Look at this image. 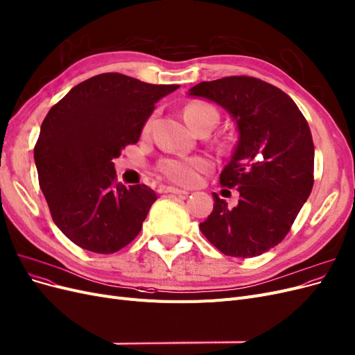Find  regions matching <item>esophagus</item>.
I'll use <instances>...</instances> for the list:
<instances>
[{
  "label": "esophagus",
  "mask_w": 355,
  "mask_h": 355,
  "mask_svg": "<svg viewBox=\"0 0 355 355\" xmlns=\"http://www.w3.org/2000/svg\"><path fill=\"white\" fill-rule=\"evenodd\" d=\"M164 192H168V193H175V195H188V193H189L188 191L178 189V188H173V187H166V188H164Z\"/></svg>",
  "instance_id": "34e87169"
}]
</instances>
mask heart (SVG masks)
<instances>
[{"instance_id":"1","label":"heart","mask_w":355,"mask_h":355,"mask_svg":"<svg viewBox=\"0 0 355 355\" xmlns=\"http://www.w3.org/2000/svg\"><path fill=\"white\" fill-rule=\"evenodd\" d=\"M183 116H185L189 126L192 128L207 117L217 119V112L210 104L202 101H193L189 103L185 110H183ZM151 121L153 119L146 121L145 130L150 129ZM207 168H209V162L201 157H168L157 166L158 173L167 180L178 183V185H192V183L197 182L198 175Z\"/></svg>"}]
</instances>
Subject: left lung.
Here are the masks:
<instances>
[{"label": "left lung", "instance_id": "1", "mask_svg": "<svg viewBox=\"0 0 355 355\" xmlns=\"http://www.w3.org/2000/svg\"><path fill=\"white\" fill-rule=\"evenodd\" d=\"M189 95L207 98L235 120L239 139L220 185L236 188L229 209L214 192L202 235L230 257L251 259L288 235L313 189L314 145L307 120L282 89L251 76L201 82Z\"/></svg>", "mask_w": 355, "mask_h": 355}]
</instances>
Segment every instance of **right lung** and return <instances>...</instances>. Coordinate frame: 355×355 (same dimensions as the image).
<instances>
[{"instance_id": "right-lung-1", "label": "right lung", "mask_w": 355, "mask_h": 355, "mask_svg": "<svg viewBox=\"0 0 355 355\" xmlns=\"http://www.w3.org/2000/svg\"><path fill=\"white\" fill-rule=\"evenodd\" d=\"M179 85L103 73L51 107L33 157L57 227L78 247L113 254L138 236L155 192L116 180L113 158L137 144L155 103Z\"/></svg>"}]
</instances>
